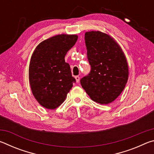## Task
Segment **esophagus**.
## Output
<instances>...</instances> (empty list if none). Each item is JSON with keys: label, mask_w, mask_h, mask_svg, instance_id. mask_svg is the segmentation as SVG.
<instances>
[{"label": "esophagus", "mask_w": 154, "mask_h": 154, "mask_svg": "<svg viewBox=\"0 0 154 154\" xmlns=\"http://www.w3.org/2000/svg\"><path fill=\"white\" fill-rule=\"evenodd\" d=\"M75 79H76V82L77 83H79V80H80V77L79 76H75Z\"/></svg>", "instance_id": "34e87169"}]
</instances>
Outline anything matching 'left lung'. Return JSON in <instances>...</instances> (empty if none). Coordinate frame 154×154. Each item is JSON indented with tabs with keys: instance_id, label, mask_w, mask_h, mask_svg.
<instances>
[{
	"instance_id": "obj_1",
	"label": "left lung",
	"mask_w": 154,
	"mask_h": 154,
	"mask_svg": "<svg viewBox=\"0 0 154 154\" xmlns=\"http://www.w3.org/2000/svg\"><path fill=\"white\" fill-rule=\"evenodd\" d=\"M90 73L80 80L92 100L106 105L118 97L128 78V66L124 52L113 38L100 31L85 34Z\"/></svg>"
}]
</instances>
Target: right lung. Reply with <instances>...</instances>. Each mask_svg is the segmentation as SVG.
Instances as JSON below:
<instances>
[{
  "instance_id": "1",
  "label": "right lung",
  "mask_w": 154,
  "mask_h": 154,
  "mask_svg": "<svg viewBox=\"0 0 154 154\" xmlns=\"http://www.w3.org/2000/svg\"><path fill=\"white\" fill-rule=\"evenodd\" d=\"M77 40V35H56L41 42L33 52L29 66L31 90L46 109L60 105L76 82L64 57Z\"/></svg>"
}]
</instances>
